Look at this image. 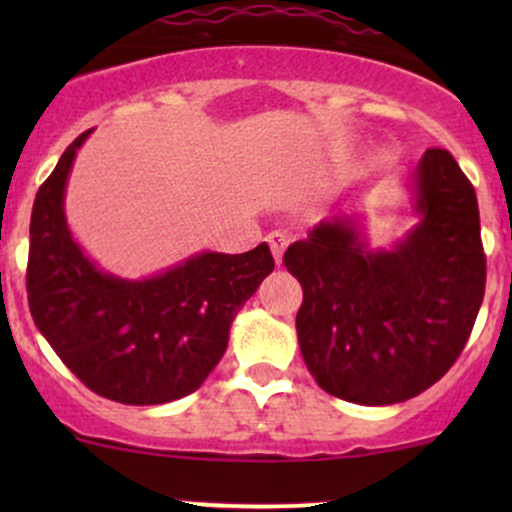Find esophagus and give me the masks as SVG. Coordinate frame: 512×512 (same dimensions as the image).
Masks as SVG:
<instances>
[{
  "mask_svg": "<svg viewBox=\"0 0 512 512\" xmlns=\"http://www.w3.org/2000/svg\"><path fill=\"white\" fill-rule=\"evenodd\" d=\"M267 243H269V248H272V255H274L276 264H281V257H284L286 245H289V236H286V233H281V231H272L267 236Z\"/></svg>",
  "mask_w": 512,
  "mask_h": 512,
  "instance_id": "esophagus-1",
  "label": "esophagus"
}]
</instances>
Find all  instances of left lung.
Segmentation results:
<instances>
[{"label":"left lung","mask_w":512,"mask_h":512,"mask_svg":"<svg viewBox=\"0 0 512 512\" xmlns=\"http://www.w3.org/2000/svg\"><path fill=\"white\" fill-rule=\"evenodd\" d=\"M411 192L421 221L392 250H366L349 219H332L284 255L303 286L305 366L346 402L385 407L438 383L484 301L477 192L450 151H426Z\"/></svg>","instance_id":"obj_1"}]
</instances>
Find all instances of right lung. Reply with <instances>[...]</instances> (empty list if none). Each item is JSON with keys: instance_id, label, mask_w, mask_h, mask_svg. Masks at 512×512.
I'll use <instances>...</instances> for the list:
<instances>
[{"instance_id": "obj_1", "label": "right lung", "mask_w": 512, "mask_h": 512, "mask_svg": "<svg viewBox=\"0 0 512 512\" xmlns=\"http://www.w3.org/2000/svg\"><path fill=\"white\" fill-rule=\"evenodd\" d=\"M67 146L40 185L31 214L28 308L88 390L120 404H166L195 392L221 361L233 317L274 269L267 243L243 255L202 252L142 281L96 267L64 216V185L76 149Z\"/></svg>"}]
</instances>
